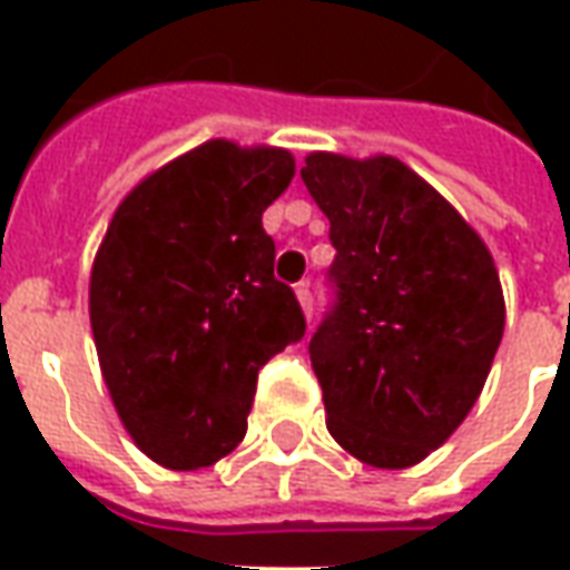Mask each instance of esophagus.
<instances>
[{
	"label": "esophagus",
	"mask_w": 570,
	"mask_h": 570,
	"mask_svg": "<svg viewBox=\"0 0 570 570\" xmlns=\"http://www.w3.org/2000/svg\"><path fill=\"white\" fill-rule=\"evenodd\" d=\"M296 298H298V305H302V311H305V314L311 317V311H314V298H311L308 281H302V284L296 286Z\"/></svg>",
	"instance_id": "obj_1"
}]
</instances>
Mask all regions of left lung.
I'll return each mask as SVG.
<instances>
[{"instance_id": "left-lung-1", "label": "left lung", "mask_w": 570, "mask_h": 570, "mask_svg": "<svg viewBox=\"0 0 570 570\" xmlns=\"http://www.w3.org/2000/svg\"><path fill=\"white\" fill-rule=\"evenodd\" d=\"M330 219L335 305L311 338L326 428L357 461L403 470L452 436L503 335L494 259L464 216L391 155L311 151Z\"/></svg>"}]
</instances>
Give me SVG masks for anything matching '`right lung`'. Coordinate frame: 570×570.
<instances>
[{"label":"right lung","instance_id":"add662e5","mask_svg":"<svg viewBox=\"0 0 570 570\" xmlns=\"http://www.w3.org/2000/svg\"><path fill=\"white\" fill-rule=\"evenodd\" d=\"M293 174L277 146L200 142L130 188L94 256L104 382L130 440L167 470L235 452L259 370L305 335L262 228Z\"/></svg>","mask_w":570,"mask_h":570}]
</instances>
